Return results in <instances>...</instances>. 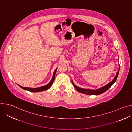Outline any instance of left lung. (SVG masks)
Returning <instances> with one entry per match:
<instances>
[{
	"label": "left lung",
	"mask_w": 132,
	"mask_h": 132,
	"mask_svg": "<svg viewBox=\"0 0 132 132\" xmlns=\"http://www.w3.org/2000/svg\"><path fill=\"white\" fill-rule=\"evenodd\" d=\"M119 69H120V68H119ZM119 71L117 72L116 77L114 78V79H113V80L112 81H111L110 82H109L108 84L104 86V87H101L98 89H97V90H90V89H83V88H79V87H78L77 86H76L73 83L72 81V84L75 89H76L78 91H79V92H81L82 93L87 94V95H100V94L104 92L107 90H108L113 85V84L116 82V81L117 80V79L118 78V76L119 72Z\"/></svg>",
	"instance_id": "left-lung-1"
}]
</instances>
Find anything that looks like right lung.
Returning a JSON list of instances; mask_svg holds the SVG:
<instances>
[{
  "mask_svg": "<svg viewBox=\"0 0 132 132\" xmlns=\"http://www.w3.org/2000/svg\"><path fill=\"white\" fill-rule=\"evenodd\" d=\"M57 71V68H56L53 73V78L52 79V80H51V81L50 82V83L48 84H47V85H45L44 86H42V87H40L39 88H27V87H21V86L18 85L19 87H20L21 88H22L24 90H26L28 91H29L30 92H40V91H44L48 89H49L52 85L54 80L55 79V73Z\"/></svg>",
  "mask_w": 132,
  "mask_h": 132,
  "instance_id": "add662e5",
  "label": "right lung"
}]
</instances>
